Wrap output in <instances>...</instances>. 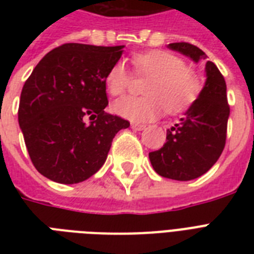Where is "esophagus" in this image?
Returning <instances> with one entry per match:
<instances>
[{
    "label": "esophagus",
    "mask_w": 254,
    "mask_h": 254,
    "mask_svg": "<svg viewBox=\"0 0 254 254\" xmlns=\"http://www.w3.org/2000/svg\"><path fill=\"white\" fill-rule=\"evenodd\" d=\"M131 127V129H133V130H143V129H145V125H143V124H137V123H133L130 125Z\"/></svg>",
    "instance_id": "obj_1"
}]
</instances>
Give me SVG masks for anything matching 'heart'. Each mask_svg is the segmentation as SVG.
I'll return each instance as SVG.
<instances>
[{
    "label": "heart",
    "mask_w": 254,
    "mask_h": 254,
    "mask_svg": "<svg viewBox=\"0 0 254 254\" xmlns=\"http://www.w3.org/2000/svg\"><path fill=\"white\" fill-rule=\"evenodd\" d=\"M134 72L150 77L143 97L125 96L113 104V111L133 123H146L166 111L175 115L190 108L201 91V80L185 61L169 51L154 50L131 57ZM131 72L124 62L112 64L105 76L107 91L113 96L123 95L131 84Z\"/></svg>",
    "instance_id": "obj_1"
}]
</instances>
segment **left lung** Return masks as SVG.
I'll use <instances>...</instances> for the list:
<instances>
[{"label":"left lung","instance_id":"left-lung-1","mask_svg":"<svg viewBox=\"0 0 254 254\" xmlns=\"http://www.w3.org/2000/svg\"><path fill=\"white\" fill-rule=\"evenodd\" d=\"M171 50L193 62L207 59L199 47L178 42ZM205 84L196 101L181 121L167 130L166 143L149 153L153 169L161 177L174 181H191L205 174L216 163L225 146L229 104L224 76L212 62L205 63Z\"/></svg>","mask_w":254,"mask_h":254}]
</instances>
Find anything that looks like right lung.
<instances>
[{"instance_id": "right-lung-1", "label": "right lung", "mask_w": 254, "mask_h": 254, "mask_svg": "<svg viewBox=\"0 0 254 254\" xmlns=\"http://www.w3.org/2000/svg\"><path fill=\"white\" fill-rule=\"evenodd\" d=\"M123 47L65 43L45 55L25 81L18 123L43 177L63 185L85 181L104 165L117 131L130 127L104 111L105 76Z\"/></svg>"}]
</instances>
